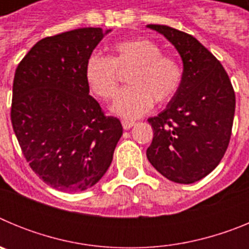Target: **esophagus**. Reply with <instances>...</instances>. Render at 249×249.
<instances>
[{
	"instance_id": "1",
	"label": "esophagus",
	"mask_w": 249,
	"mask_h": 249,
	"mask_svg": "<svg viewBox=\"0 0 249 249\" xmlns=\"http://www.w3.org/2000/svg\"><path fill=\"white\" fill-rule=\"evenodd\" d=\"M136 124L135 121H128V120H123L122 121V126L124 129H129L131 127H133Z\"/></svg>"
}]
</instances>
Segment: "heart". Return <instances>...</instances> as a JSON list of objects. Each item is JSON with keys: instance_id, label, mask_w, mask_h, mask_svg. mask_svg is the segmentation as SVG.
I'll list each match as a JSON object with an SVG mask.
<instances>
[{"instance_id": "heart-1", "label": "heart", "mask_w": 249, "mask_h": 249, "mask_svg": "<svg viewBox=\"0 0 249 249\" xmlns=\"http://www.w3.org/2000/svg\"><path fill=\"white\" fill-rule=\"evenodd\" d=\"M120 72H131L129 89L117 96L112 111L126 120L143 116L155 103L169 102L179 91L183 68L177 59L162 54V48L144 37L120 41L112 56L91 54L86 61V82L96 96L109 101L116 96Z\"/></svg>"}]
</instances>
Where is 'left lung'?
<instances>
[{
    "mask_svg": "<svg viewBox=\"0 0 249 249\" xmlns=\"http://www.w3.org/2000/svg\"><path fill=\"white\" fill-rule=\"evenodd\" d=\"M163 35L183 62L181 89L166 109L148 118L153 140L147 158L162 176L190 184L210 175L227 151L236 96L227 72L191 35L163 25H148Z\"/></svg>",
    "mask_w": 249,
    "mask_h": 249,
    "instance_id": "left-lung-1",
    "label": "left lung"
}]
</instances>
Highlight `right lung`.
<instances>
[{"label":"right lung","mask_w":249,"mask_h":249,"mask_svg":"<svg viewBox=\"0 0 249 249\" xmlns=\"http://www.w3.org/2000/svg\"><path fill=\"white\" fill-rule=\"evenodd\" d=\"M108 32L86 27L46 37L16 68L13 131L32 171L54 190L94 186L122 136L120 120L105 116L85 77L86 61Z\"/></svg>","instance_id":"add662e5"}]
</instances>
